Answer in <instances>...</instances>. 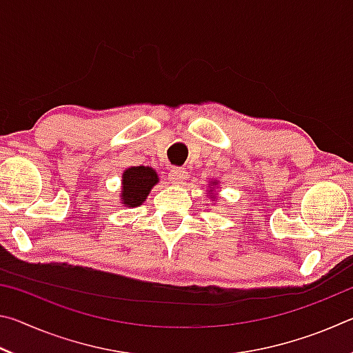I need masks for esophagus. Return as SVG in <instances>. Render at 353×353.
Listing matches in <instances>:
<instances>
[{"label": "esophagus", "instance_id": "34e87169", "mask_svg": "<svg viewBox=\"0 0 353 353\" xmlns=\"http://www.w3.org/2000/svg\"><path fill=\"white\" fill-rule=\"evenodd\" d=\"M170 179L172 181V183L176 185H182L187 182L188 179V171L185 168H172L170 171Z\"/></svg>", "mask_w": 353, "mask_h": 353}]
</instances>
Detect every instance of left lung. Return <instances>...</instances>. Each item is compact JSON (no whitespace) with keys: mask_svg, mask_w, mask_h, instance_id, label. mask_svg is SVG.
<instances>
[{"mask_svg":"<svg viewBox=\"0 0 353 353\" xmlns=\"http://www.w3.org/2000/svg\"><path fill=\"white\" fill-rule=\"evenodd\" d=\"M219 182L218 181H214V182H212V187H208L210 190H208V193H210V196H212V199H216V194L213 193V187H216Z\"/></svg>","mask_w":353,"mask_h":353,"instance_id":"left-lung-1","label":"left lung"}]
</instances>
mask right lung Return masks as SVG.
I'll list each match as a JSON object with an SVG mask.
<instances>
[{"label":"right lung","instance_id":"obj_1","mask_svg":"<svg viewBox=\"0 0 353 353\" xmlns=\"http://www.w3.org/2000/svg\"><path fill=\"white\" fill-rule=\"evenodd\" d=\"M157 183L159 174L151 166H130L123 172L119 204L132 208L141 205Z\"/></svg>","mask_w":353,"mask_h":353}]
</instances>
